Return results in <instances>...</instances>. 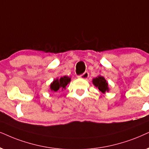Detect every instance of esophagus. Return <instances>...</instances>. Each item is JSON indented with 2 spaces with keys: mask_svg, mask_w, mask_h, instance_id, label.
I'll use <instances>...</instances> for the list:
<instances>
[{
  "mask_svg": "<svg viewBox=\"0 0 149 149\" xmlns=\"http://www.w3.org/2000/svg\"><path fill=\"white\" fill-rule=\"evenodd\" d=\"M80 78H82V79H84V80H87L88 77H89V73H88L87 71H85L84 73H82V74H81L80 76H78Z\"/></svg>",
  "mask_w": 149,
  "mask_h": 149,
  "instance_id": "34e87169",
  "label": "esophagus"
}]
</instances>
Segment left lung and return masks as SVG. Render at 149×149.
<instances>
[{
	"label": "left lung",
	"mask_w": 149,
	"mask_h": 149,
	"mask_svg": "<svg viewBox=\"0 0 149 149\" xmlns=\"http://www.w3.org/2000/svg\"><path fill=\"white\" fill-rule=\"evenodd\" d=\"M92 82L94 85L98 88V89L102 93H104L105 92H108L109 91L108 83L103 76H98L95 78H93Z\"/></svg>",
	"instance_id": "1"
}]
</instances>
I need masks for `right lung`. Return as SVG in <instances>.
<instances>
[{"label": "right lung", "mask_w": 149, "mask_h": 149, "mask_svg": "<svg viewBox=\"0 0 149 149\" xmlns=\"http://www.w3.org/2000/svg\"><path fill=\"white\" fill-rule=\"evenodd\" d=\"M71 81V78H69L68 76H63L61 77V78H56L53 81L52 84H50V88L52 91L56 92L59 89H65L66 86Z\"/></svg>", "instance_id": "obj_1"}]
</instances>
